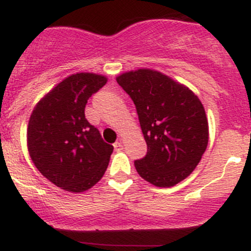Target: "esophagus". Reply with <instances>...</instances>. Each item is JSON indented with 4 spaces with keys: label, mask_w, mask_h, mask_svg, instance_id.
Wrapping results in <instances>:
<instances>
[{
    "label": "esophagus",
    "mask_w": 251,
    "mask_h": 251,
    "mask_svg": "<svg viewBox=\"0 0 251 251\" xmlns=\"http://www.w3.org/2000/svg\"><path fill=\"white\" fill-rule=\"evenodd\" d=\"M114 148H115L116 152H119V151H123V143L115 142V143H114Z\"/></svg>",
    "instance_id": "obj_1"
}]
</instances>
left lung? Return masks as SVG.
<instances>
[{"label":"left lung","instance_id":"1","mask_svg":"<svg viewBox=\"0 0 251 251\" xmlns=\"http://www.w3.org/2000/svg\"><path fill=\"white\" fill-rule=\"evenodd\" d=\"M136 105L147 154L135 162L141 177L170 187L187 177L205 153L208 123L200 99L184 84L150 69L116 77Z\"/></svg>","mask_w":251,"mask_h":251}]
</instances>
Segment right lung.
Segmentation results:
<instances>
[{"label":"right lung","instance_id":"obj_1","mask_svg":"<svg viewBox=\"0 0 251 251\" xmlns=\"http://www.w3.org/2000/svg\"><path fill=\"white\" fill-rule=\"evenodd\" d=\"M108 78L81 72L62 79L34 108L26 130L29 155L53 185L82 193L97 184L108 168L114 147L88 123L84 108Z\"/></svg>","mask_w":251,"mask_h":251}]
</instances>
